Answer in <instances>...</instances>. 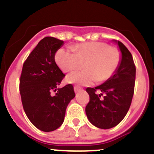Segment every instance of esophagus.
<instances>
[{
    "mask_svg": "<svg viewBox=\"0 0 154 154\" xmlns=\"http://www.w3.org/2000/svg\"><path fill=\"white\" fill-rule=\"evenodd\" d=\"M82 90V89L81 88H79V87H78V86H74V91H75V93H77V92H79V91H81Z\"/></svg>",
    "mask_w": 154,
    "mask_h": 154,
    "instance_id": "obj_1",
    "label": "esophagus"
}]
</instances>
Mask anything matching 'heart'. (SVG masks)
Wrapping results in <instances>:
<instances>
[{
  "label": "heart",
  "mask_w": 154,
  "mask_h": 154,
  "mask_svg": "<svg viewBox=\"0 0 154 154\" xmlns=\"http://www.w3.org/2000/svg\"><path fill=\"white\" fill-rule=\"evenodd\" d=\"M69 48H60L55 54V62L64 72L75 70L84 64L85 71H76L66 76L68 83L89 85L96 81L109 79L119 67L121 53L117 48L104 42H88Z\"/></svg>",
  "instance_id": "obj_1"
}]
</instances>
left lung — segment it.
I'll list each match as a JSON object with an SVG mask.
<instances>
[{
    "instance_id": "8db88e82",
    "label": "left lung",
    "mask_w": 154,
    "mask_h": 154,
    "mask_svg": "<svg viewBox=\"0 0 154 154\" xmlns=\"http://www.w3.org/2000/svg\"><path fill=\"white\" fill-rule=\"evenodd\" d=\"M121 52L119 67L113 75L102 85L87 88L89 103L85 107L87 118L92 125L100 129H110L123 120L131 105L134 92L136 67L131 53L119 41L113 40ZM99 90L101 93L96 94ZM103 94V100L100 97Z\"/></svg>"
}]
</instances>
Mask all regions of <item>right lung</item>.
Here are the masks:
<instances>
[{
    "label": "right lung",
    "mask_w": 154,
    "mask_h": 154,
    "mask_svg": "<svg viewBox=\"0 0 154 154\" xmlns=\"http://www.w3.org/2000/svg\"><path fill=\"white\" fill-rule=\"evenodd\" d=\"M63 44V41L45 37L23 65L20 79L23 108L31 123L44 132L60 127L68 105L75 96L72 84L57 88L65 74L55 63V55Z\"/></svg>",
    "instance_id": "1"
}]
</instances>
